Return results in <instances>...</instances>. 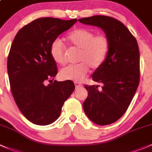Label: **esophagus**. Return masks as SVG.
Segmentation results:
<instances>
[{"label":"esophagus","mask_w":152,"mask_h":152,"mask_svg":"<svg viewBox=\"0 0 152 152\" xmlns=\"http://www.w3.org/2000/svg\"><path fill=\"white\" fill-rule=\"evenodd\" d=\"M75 85L76 88H81V87L83 86L82 84L80 83H77V82H75Z\"/></svg>","instance_id":"obj_1"}]
</instances>
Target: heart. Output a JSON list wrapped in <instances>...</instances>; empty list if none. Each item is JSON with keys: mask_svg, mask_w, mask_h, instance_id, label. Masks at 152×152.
<instances>
[{"mask_svg": "<svg viewBox=\"0 0 152 152\" xmlns=\"http://www.w3.org/2000/svg\"><path fill=\"white\" fill-rule=\"evenodd\" d=\"M65 40L71 47L80 49L78 61L81 63L62 69L61 76L63 79L76 82L83 79L90 66L94 69L101 66L107 57L110 47L108 39L105 36H95L94 32L84 28L72 31L66 36ZM50 53L56 63L63 65L66 61V50L59 40L53 42Z\"/></svg>", "mask_w": 152, "mask_h": 152, "instance_id": "1", "label": "heart"}]
</instances>
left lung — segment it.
<instances>
[{
    "instance_id": "left-lung-1",
    "label": "left lung",
    "mask_w": 152,
    "mask_h": 152,
    "mask_svg": "<svg viewBox=\"0 0 152 152\" xmlns=\"http://www.w3.org/2000/svg\"><path fill=\"white\" fill-rule=\"evenodd\" d=\"M78 21L103 30L109 41L104 63L91 75L99 86L85 85L88 96L83 104L88 118L98 125L114 123L130 104L140 80V53L135 38L118 20L95 15Z\"/></svg>"
}]
</instances>
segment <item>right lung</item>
<instances>
[{"instance_id": "obj_1", "label": "right lung", "mask_w": 152, "mask_h": 152, "mask_svg": "<svg viewBox=\"0 0 152 152\" xmlns=\"http://www.w3.org/2000/svg\"><path fill=\"white\" fill-rule=\"evenodd\" d=\"M76 22L77 19H37L22 28L12 44L7 61L11 91L23 115L35 124L45 126L57 120L75 90L72 80L53 81L58 70L50 49ZM48 81L51 83L46 85Z\"/></svg>"}]
</instances>
